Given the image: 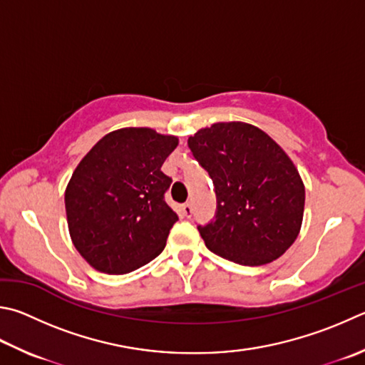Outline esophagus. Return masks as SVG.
Masks as SVG:
<instances>
[{
    "label": "esophagus",
    "instance_id": "obj_1",
    "mask_svg": "<svg viewBox=\"0 0 365 365\" xmlns=\"http://www.w3.org/2000/svg\"><path fill=\"white\" fill-rule=\"evenodd\" d=\"M182 212H183L185 217H191V214H193V205H191L190 202H185L182 205Z\"/></svg>",
    "mask_w": 365,
    "mask_h": 365
}]
</instances>
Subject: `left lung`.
Instances as JSON below:
<instances>
[{"mask_svg":"<svg viewBox=\"0 0 365 365\" xmlns=\"http://www.w3.org/2000/svg\"><path fill=\"white\" fill-rule=\"evenodd\" d=\"M188 147L215 187V220L197 227L207 249L244 267L279 258L300 233L304 210V185L286 151L242 121L202 128Z\"/></svg>","mask_w":365,"mask_h":365,"instance_id":"obj_1","label":"left lung"}]
</instances>
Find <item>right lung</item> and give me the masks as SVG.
Here are the masks:
<instances>
[{"label":"right lung","mask_w":365,"mask_h":365,"mask_svg":"<svg viewBox=\"0 0 365 365\" xmlns=\"http://www.w3.org/2000/svg\"><path fill=\"white\" fill-rule=\"evenodd\" d=\"M175 135L123 128L103 135L65 190L73 246L92 268L125 274L164 250L178 217L164 201L170 178L161 170L177 148Z\"/></svg>","instance_id":"add662e5"}]
</instances>
